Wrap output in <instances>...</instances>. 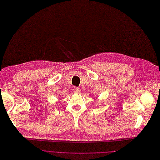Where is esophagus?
Segmentation results:
<instances>
[{
  "mask_svg": "<svg viewBox=\"0 0 160 160\" xmlns=\"http://www.w3.org/2000/svg\"><path fill=\"white\" fill-rule=\"evenodd\" d=\"M73 91L76 94H79L80 93V89L78 88H77V87H75V88H73Z\"/></svg>",
  "mask_w": 160,
  "mask_h": 160,
  "instance_id": "esophagus-1",
  "label": "esophagus"
}]
</instances>
